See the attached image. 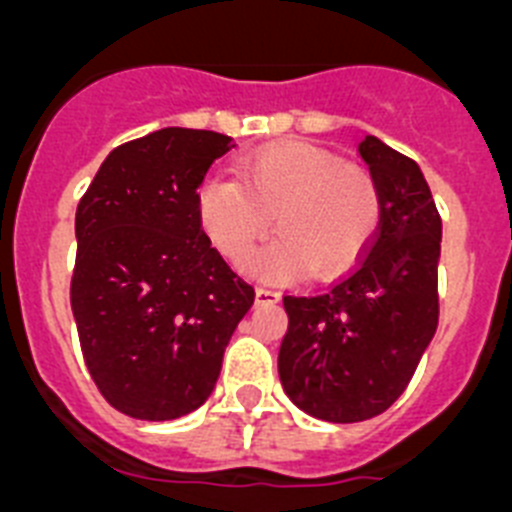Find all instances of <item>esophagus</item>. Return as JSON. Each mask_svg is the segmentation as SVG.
<instances>
[{"label": "esophagus", "instance_id": "obj_1", "mask_svg": "<svg viewBox=\"0 0 512 512\" xmlns=\"http://www.w3.org/2000/svg\"><path fill=\"white\" fill-rule=\"evenodd\" d=\"M279 289L274 287H256V302L259 305H274V302H279Z\"/></svg>", "mask_w": 512, "mask_h": 512}]
</instances>
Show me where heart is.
Here are the masks:
<instances>
[{"mask_svg":"<svg viewBox=\"0 0 512 512\" xmlns=\"http://www.w3.org/2000/svg\"><path fill=\"white\" fill-rule=\"evenodd\" d=\"M382 189L369 169L305 140H284L238 161V179L210 174L197 187V217L215 248L246 264L269 233L279 238L256 261L261 277H315L351 269L382 225Z\"/></svg>","mask_w":512,"mask_h":512,"instance_id":"b5f03b06","label":"heart"}]
</instances>
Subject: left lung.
Listing matches in <instances>:
<instances>
[{
  "label": "left lung",
  "instance_id": "8db88e82",
  "mask_svg": "<svg viewBox=\"0 0 512 512\" xmlns=\"http://www.w3.org/2000/svg\"><path fill=\"white\" fill-rule=\"evenodd\" d=\"M359 153L382 189L377 238L323 292L284 295L279 379L297 408L330 423L390 408L438 325L441 215L423 171L374 135Z\"/></svg>",
  "mask_w": 512,
  "mask_h": 512
}]
</instances>
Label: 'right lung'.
<instances>
[{
  "label": "right lung",
  "mask_w": 512,
  "mask_h": 512,
  "mask_svg": "<svg viewBox=\"0 0 512 512\" xmlns=\"http://www.w3.org/2000/svg\"><path fill=\"white\" fill-rule=\"evenodd\" d=\"M228 135L164 128L104 158L76 207L71 310L112 408L174 420L210 397L253 287L212 248L197 187Z\"/></svg>",
  "instance_id": "right-lung-1"
}]
</instances>
